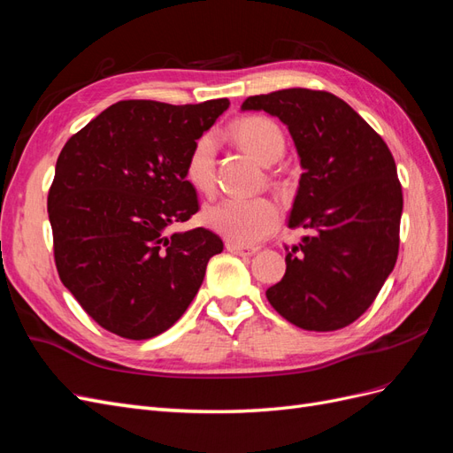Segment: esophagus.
<instances>
[{"mask_svg": "<svg viewBox=\"0 0 453 453\" xmlns=\"http://www.w3.org/2000/svg\"><path fill=\"white\" fill-rule=\"evenodd\" d=\"M226 250L230 253L243 255V257H251L258 251V248H255V245H242V243H236V242H226Z\"/></svg>", "mask_w": 453, "mask_h": 453, "instance_id": "1", "label": "esophagus"}]
</instances>
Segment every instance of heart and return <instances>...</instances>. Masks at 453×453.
Segmentation results:
<instances>
[{"mask_svg":"<svg viewBox=\"0 0 453 453\" xmlns=\"http://www.w3.org/2000/svg\"><path fill=\"white\" fill-rule=\"evenodd\" d=\"M234 140L258 162H276L285 149L281 128L268 117L250 115L232 127ZM215 135L202 134L188 150L185 160V180L198 193L208 195L215 185ZM203 223L230 242L250 245L265 238L278 226L280 210L266 196L257 198H223L205 208Z\"/></svg>","mask_w":453,"mask_h":453,"instance_id":"1","label":"heart"}]
</instances>
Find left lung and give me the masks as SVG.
Segmentation results:
<instances>
[{"mask_svg":"<svg viewBox=\"0 0 453 453\" xmlns=\"http://www.w3.org/2000/svg\"><path fill=\"white\" fill-rule=\"evenodd\" d=\"M289 128L303 175L289 226L311 230L287 248V270L266 291L281 318L306 331L344 328L374 303L399 255L403 187L388 143L326 90L250 96Z\"/></svg>","mask_w":453,"mask_h":453,"instance_id":"8db88e82","label":"left lung"}]
</instances>
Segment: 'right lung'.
<instances>
[{"instance_id": "1", "label": "right lung", "mask_w": 453, "mask_h": 453, "mask_svg": "<svg viewBox=\"0 0 453 453\" xmlns=\"http://www.w3.org/2000/svg\"><path fill=\"white\" fill-rule=\"evenodd\" d=\"M228 105L122 100L64 145L47 198L54 263L105 331L128 340L168 331L223 251L208 228L170 226L198 211L185 160Z\"/></svg>"}]
</instances>
